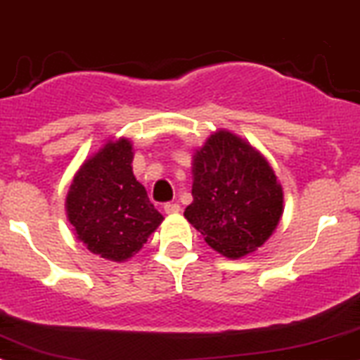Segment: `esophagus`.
<instances>
[{
  "instance_id": "esophagus-1",
  "label": "esophagus",
  "mask_w": 360,
  "mask_h": 360,
  "mask_svg": "<svg viewBox=\"0 0 360 360\" xmlns=\"http://www.w3.org/2000/svg\"><path fill=\"white\" fill-rule=\"evenodd\" d=\"M163 210H165V213H167V214H176V213H179L181 206L177 202H167L163 206Z\"/></svg>"
}]
</instances>
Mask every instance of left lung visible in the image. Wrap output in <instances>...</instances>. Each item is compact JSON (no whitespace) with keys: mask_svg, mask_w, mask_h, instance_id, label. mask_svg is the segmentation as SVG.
Returning <instances> with one entry per match:
<instances>
[{"mask_svg":"<svg viewBox=\"0 0 360 360\" xmlns=\"http://www.w3.org/2000/svg\"><path fill=\"white\" fill-rule=\"evenodd\" d=\"M193 202L184 217L226 257L264 243L282 217V188L268 161L229 131H218L193 156Z\"/></svg>","mask_w":360,"mask_h":360,"instance_id":"1","label":"left lung"}]
</instances>
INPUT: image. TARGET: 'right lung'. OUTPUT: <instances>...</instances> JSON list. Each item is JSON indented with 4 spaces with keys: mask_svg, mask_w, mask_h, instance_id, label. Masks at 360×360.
<instances>
[{
    "mask_svg": "<svg viewBox=\"0 0 360 360\" xmlns=\"http://www.w3.org/2000/svg\"><path fill=\"white\" fill-rule=\"evenodd\" d=\"M131 163L129 140L108 142L83 163L67 193V217L74 231L104 259H129L163 220Z\"/></svg>",
    "mask_w": 360,
    "mask_h": 360,
    "instance_id": "add662e5",
    "label": "right lung"
}]
</instances>
